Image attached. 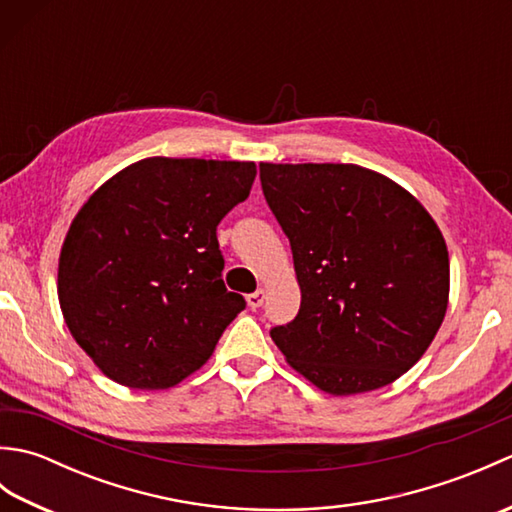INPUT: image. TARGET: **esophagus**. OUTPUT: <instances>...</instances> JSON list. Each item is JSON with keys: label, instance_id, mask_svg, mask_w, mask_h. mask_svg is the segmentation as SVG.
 Returning a JSON list of instances; mask_svg holds the SVG:
<instances>
[{"label": "esophagus", "instance_id": "34e87169", "mask_svg": "<svg viewBox=\"0 0 512 512\" xmlns=\"http://www.w3.org/2000/svg\"><path fill=\"white\" fill-rule=\"evenodd\" d=\"M264 299H266V295H264V290H255V292H250V295L246 297V301H248V308H253V310H257L259 306H262L264 303Z\"/></svg>", "mask_w": 512, "mask_h": 512}]
</instances>
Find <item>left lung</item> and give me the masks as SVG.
Listing matches in <instances>:
<instances>
[{
	"instance_id": "obj_1",
	"label": "left lung",
	"mask_w": 512,
	"mask_h": 512,
	"mask_svg": "<svg viewBox=\"0 0 512 512\" xmlns=\"http://www.w3.org/2000/svg\"><path fill=\"white\" fill-rule=\"evenodd\" d=\"M286 233L301 308L270 330L299 374L336 396L394 383L420 361L449 301L436 222L396 182L358 165H259Z\"/></svg>"
}]
</instances>
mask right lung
<instances>
[{"label": "right lung", "mask_w": 512, "mask_h": 512, "mask_svg": "<svg viewBox=\"0 0 512 512\" xmlns=\"http://www.w3.org/2000/svg\"><path fill=\"white\" fill-rule=\"evenodd\" d=\"M255 162L147 158L83 204L59 257L63 319L101 372L167 389L200 369L246 308L222 281L217 224Z\"/></svg>", "instance_id": "obj_1"}]
</instances>
